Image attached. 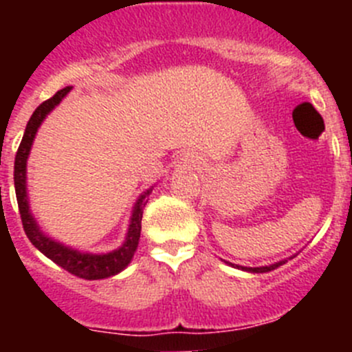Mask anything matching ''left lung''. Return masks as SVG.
<instances>
[{
    "label": "left lung",
    "instance_id": "8db88e82",
    "mask_svg": "<svg viewBox=\"0 0 352 352\" xmlns=\"http://www.w3.org/2000/svg\"><path fill=\"white\" fill-rule=\"evenodd\" d=\"M286 261H279V262H276V264H271V265H262V267H243V265H235V264H232V262H226V264H230V265H233V267H236V269H242V271H247V272H269V271H274V269H278L279 265H283L285 264Z\"/></svg>",
    "mask_w": 352,
    "mask_h": 352
}]
</instances>
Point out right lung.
<instances>
[{
	"mask_svg": "<svg viewBox=\"0 0 352 352\" xmlns=\"http://www.w3.org/2000/svg\"><path fill=\"white\" fill-rule=\"evenodd\" d=\"M69 90L71 87L59 90L54 97L42 102V104L35 109V112L32 113L30 120H28L27 127H25L22 143H20L19 151H16L15 156V172H13V179H15V192L16 202H19L20 209V218H22L23 230L32 245H34L35 248H38L45 257H49L52 262L61 265L63 269H66V271L71 272L73 276L94 281V279H105L110 278V276L119 274L120 271H124V269L127 267V264H129L131 258H133L134 252H136L138 243H140L141 219H143V209L148 202L146 196H150V192L153 189H148L146 192L141 194L140 199H138L136 204H134L133 214H131V223L129 230H127L126 242L120 245L117 250L109 252V254H85V252L74 250V248L56 242V240L49 239L47 235H44V233L41 232L37 221H35V218L30 212V204H28L27 158L28 155H30L32 143H34V138L35 134H37V129L41 127L42 120L47 117V113L51 112L56 105H59V102L66 97Z\"/></svg>",
	"mask_w": 352,
	"mask_h": 352,
	"instance_id": "obj_1",
	"label": "right lung"
}]
</instances>
